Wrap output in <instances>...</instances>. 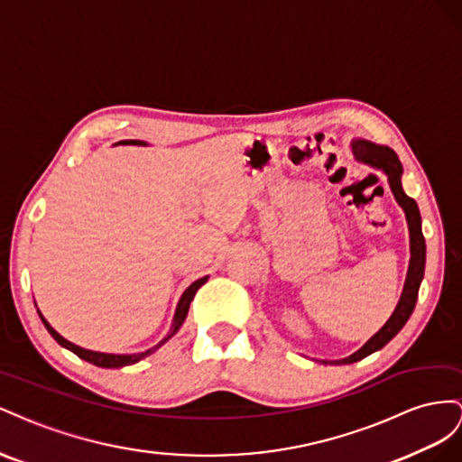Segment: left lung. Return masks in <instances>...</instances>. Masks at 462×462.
Wrapping results in <instances>:
<instances>
[{
    "label": "left lung",
    "instance_id": "8db88e82",
    "mask_svg": "<svg viewBox=\"0 0 462 462\" xmlns=\"http://www.w3.org/2000/svg\"><path fill=\"white\" fill-rule=\"evenodd\" d=\"M352 152H354L356 161L372 166L375 170H381V172L387 176L394 199H397V203L402 207L404 215H406L408 232H411V263H408V273H406V281H404L401 300L389 318V321L381 327L379 331L370 340H367L358 352H354L345 360H337L335 364L358 362V360L365 358V356L374 354L375 350L383 348L387 342L401 331L404 323L411 319V315L414 311L420 282H421V279H424V269H426V240H424V234H421V217H420L416 201L402 191V183H401L402 164L399 161L397 152L385 147V144H375V143L365 141V139L352 141Z\"/></svg>",
    "mask_w": 462,
    "mask_h": 462
}]
</instances>
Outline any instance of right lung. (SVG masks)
Wrapping results in <instances>:
<instances>
[{"instance_id":"obj_1","label":"right lung","mask_w":462,"mask_h":462,"mask_svg":"<svg viewBox=\"0 0 462 462\" xmlns=\"http://www.w3.org/2000/svg\"><path fill=\"white\" fill-rule=\"evenodd\" d=\"M120 143H124V144H147V143L137 141V139L120 141ZM207 279H208V276H203V279L195 281L193 284H189V286L186 288V292L181 294V298H180V301H178V308H176L174 319H172V327H170L168 335H166V337H164L161 342H158V345H154L152 348L144 350V352H139V354H104V352H92V350H85V348H81V346L73 345V342L65 340V338H63L60 333H56L54 328L50 327V323L44 319V315H42L41 311H38V315H41V319H42L44 327L48 328V333H50L51 337H54V338L58 340V345H61L63 348L71 350V352H73V354H77L79 358H81V360H85V362H88V364H92V365H98V367H124V365L137 364L139 360L147 358V356H151L154 350L161 348V346L164 345V342H168L170 338H172V337L178 333V328L183 325V321H186V318H188L189 304H191V300H193L195 292H197V290H199V288H201V286L207 282Z\"/></svg>"}]
</instances>
